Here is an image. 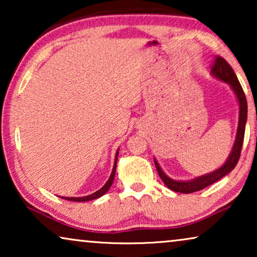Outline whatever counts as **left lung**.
Returning <instances> with one entry per match:
<instances>
[{
    "instance_id": "8db88e82",
    "label": "left lung",
    "mask_w": 257,
    "mask_h": 257,
    "mask_svg": "<svg viewBox=\"0 0 257 257\" xmlns=\"http://www.w3.org/2000/svg\"><path fill=\"white\" fill-rule=\"evenodd\" d=\"M210 75H212L215 79L220 80V82L228 84L235 96H236V99L238 103V124H237V130H236V136H235V140H234L233 147H231L229 156H228L227 160L224 161L222 166H220L219 168H216V170L209 172V173L189 179V180H175V179L170 178L163 171V168L160 167L158 160L154 158V164H156L158 174H159L161 180L164 181V184L166 185L167 188H170L171 191L177 192V193H182V194H188V193L201 191V189L206 188L207 186L214 184V182L220 180L221 178H223L224 175H227L229 172L233 171L234 167L236 166L238 158H240L242 144H243L245 122H247V114H248V105H247V99H245L244 92L243 90H242L241 84L238 82L234 70L231 69V66L228 64L222 57L215 58L213 68L210 70Z\"/></svg>"
}]
</instances>
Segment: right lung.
I'll return each mask as SVG.
<instances>
[{"mask_svg":"<svg viewBox=\"0 0 257 257\" xmlns=\"http://www.w3.org/2000/svg\"><path fill=\"white\" fill-rule=\"evenodd\" d=\"M118 154H119V149L117 150V152H115V158H114V164H113V168H112V172H111V175L110 178H108V180L106 181V184H105L103 187L100 189H98L97 192L92 193V194L90 195H86V196H77V198H73V196H70V198H66V196H61V198L65 199V200H70V201H77V202H84V201H90V200H94V199H98L100 198V196H103L105 193H106L108 189H110L111 185L113 184V180H114V174H115V168H117V160H118Z\"/></svg>","mask_w":257,"mask_h":257,"instance_id":"1","label":"right lung"}]
</instances>
